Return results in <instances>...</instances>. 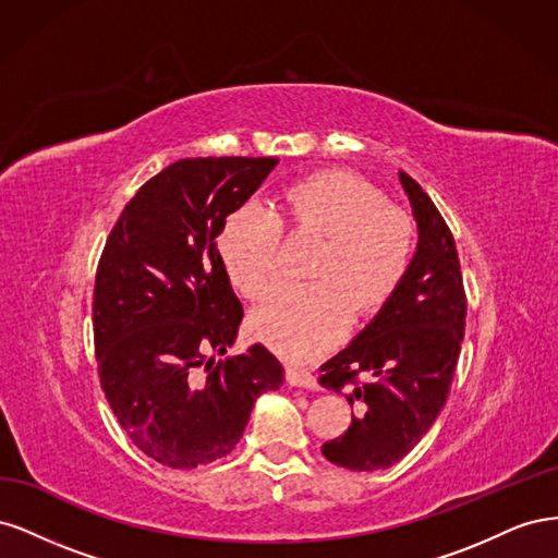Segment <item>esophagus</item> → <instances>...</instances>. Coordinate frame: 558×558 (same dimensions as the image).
Wrapping results in <instances>:
<instances>
[{
  "label": "esophagus",
  "mask_w": 558,
  "mask_h": 558,
  "mask_svg": "<svg viewBox=\"0 0 558 558\" xmlns=\"http://www.w3.org/2000/svg\"><path fill=\"white\" fill-rule=\"evenodd\" d=\"M286 381L298 388H316V377L307 367H298V365L286 367Z\"/></svg>",
  "instance_id": "obj_1"
}]
</instances>
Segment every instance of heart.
Returning <instances> with one entry per match:
<instances>
[{
  "label": "heart",
  "mask_w": 558,
  "mask_h": 558,
  "mask_svg": "<svg viewBox=\"0 0 558 558\" xmlns=\"http://www.w3.org/2000/svg\"><path fill=\"white\" fill-rule=\"evenodd\" d=\"M283 226L326 238L316 283H283L251 314L253 335L289 359H312L356 318L396 295L412 263V226L373 183L351 172H318L279 193L272 209L244 202L226 218L218 251L234 289L260 298L281 275Z\"/></svg>",
  "instance_id": "obj_1"
}]
</instances>
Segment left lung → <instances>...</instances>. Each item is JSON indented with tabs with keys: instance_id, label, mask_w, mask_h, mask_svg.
Returning a JSON list of instances; mask_svg holds the SVG:
<instances>
[{
	"instance_id": "left-lung-1",
	"label": "left lung",
	"mask_w": 558,
	"mask_h": 558,
	"mask_svg": "<svg viewBox=\"0 0 558 558\" xmlns=\"http://www.w3.org/2000/svg\"><path fill=\"white\" fill-rule=\"evenodd\" d=\"M418 230L396 295L356 340L320 365L318 384L356 402L344 435L320 447L335 465L384 470L408 456L442 412L465 332V291L451 230L433 199L400 172Z\"/></svg>"
}]
</instances>
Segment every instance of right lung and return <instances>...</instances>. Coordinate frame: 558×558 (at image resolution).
I'll use <instances>...</instances> for the list:
<instances>
[{
	"mask_svg": "<svg viewBox=\"0 0 558 558\" xmlns=\"http://www.w3.org/2000/svg\"><path fill=\"white\" fill-rule=\"evenodd\" d=\"M277 162H172L128 202L99 258V384L130 440L167 468L223 459L256 398L283 384L281 363L263 344L216 361L238 340L244 316L216 238Z\"/></svg>",
	"mask_w": 558,
	"mask_h": 558,
	"instance_id": "right-lung-1",
	"label": "right lung"
}]
</instances>
